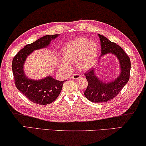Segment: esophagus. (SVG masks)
Returning a JSON list of instances; mask_svg holds the SVG:
<instances>
[{
	"label": "esophagus",
	"instance_id": "34e87169",
	"mask_svg": "<svg viewBox=\"0 0 146 146\" xmlns=\"http://www.w3.org/2000/svg\"><path fill=\"white\" fill-rule=\"evenodd\" d=\"M80 77H81V76L78 75V74H75V75H73L71 76V78H72V79H78V78Z\"/></svg>",
	"mask_w": 146,
	"mask_h": 146
}]
</instances>
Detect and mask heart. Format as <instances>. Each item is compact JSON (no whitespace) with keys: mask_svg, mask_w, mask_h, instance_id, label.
Returning <instances> with one entry per match:
<instances>
[{"mask_svg":"<svg viewBox=\"0 0 146 146\" xmlns=\"http://www.w3.org/2000/svg\"><path fill=\"white\" fill-rule=\"evenodd\" d=\"M99 52L96 41L79 38L67 43L62 48L61 54L64 60L58 62L60 69L68 70L70 68L69 63L76 61V64L81 70L87 71L96 64Z\"/></svg>","mask_w":146,"mask_h":146,"instance_id":"heart-1","label":"heart"}]
</instances>
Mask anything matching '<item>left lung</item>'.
<instances>
[{
	"label": "left lung",
	"mask_w": 146,
	"mask_h": 146,
	"mask_svg": "<svg viewBox=\"0 0 146 146\" xmlns=\"http://www.w3.org/2000/svg\"><path fill=\"white\" fill-rule=\"evenodd\" d=\"M98 36L101 46V54L99 60L101 57L108 54L114 55L119 61V74L110 81L101 80L96 75V68H92L84 74L88 82L84 96L89 101L94 103L106 102L114 98L128 82L131 70L130 58L123 48L106 37L101 34H98Z\"/></svg>",
	"instance_id": "obj_1"
}]
</instances>
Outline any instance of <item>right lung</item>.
<instances>
[{"label":"right lung","mask_w":146,"mask_h":146,"mask_svg":"<svg viewBox=\"0 0 146 146\" xmlns=\"http://www.w3.org/2000/svg\"><path fill=\"white\" fill-rule=\"evenodd\" d=\"M59 34L47 35L32 43L25 45L13 58L12 71L16 88L30 101L38 105H45L52 103L59 96L64 82L59 81L48 75L41 79L30 78L25 75V63L34 50L47 48Z\"/></svg>","instance_id":"1"}]
</instances>
